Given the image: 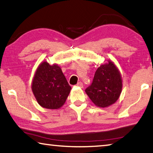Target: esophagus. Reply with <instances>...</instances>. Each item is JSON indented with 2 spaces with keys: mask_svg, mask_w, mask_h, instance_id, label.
<instances>
[{
  "mask_svg": "<svg viewBox=\"0 0 153 153\" xmlns=\"http://www.w3.org/2000/svg\"><path fill=\"white\" fill-rule=\"evenodd\" d=\"M77 86H78V87H79V88H83V86H84V85H83V83L82 82H78L77 84Z\"/></svg>",
  "mask_w": 153,
  "mask_h": 153,
  "instance_id": "esophagus-1",
  "label": "esophagus"
}]
</instances>
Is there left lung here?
Returning a JSON list of instances; mask_svg holds the SVG:
<instances>
[{
    "mask_svg": "<svg viewBox=\"0 0 153 153\" xmlns=\"http://www.w3.org/2000/svg\"><path fill=\"white\" fill-rule=\"evenodd\" d=\"M122 91L120 71L113 61L101 65L96 71L92 84L85 90L97 107H109L118 100Z\"/></svg>",
    "mask_w": 153,
    "mask_h": 153,
    "instance_id": "8db88e82",
    "label": "left lung"
}]
</instances>
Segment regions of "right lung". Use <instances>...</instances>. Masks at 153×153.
Instances as JSON below:
<instances>
[{
  "label": "right lung",
  "mask_w": 153,
  "mask_h": 153,
  "mask_svg": "<svg viewBox=\"0 0 153 153\" xmlns=\"http://www.w3.org/2000/svg\"><path fill=\"white\" fill-rule=\"evenodd\" d=\"M71 87L58 65H51L46 61L36 69L32 83V90L41 107L58 109L65 102Z\"/></svg>",
  "instance_id": "add662e5"
}]
</instances>
